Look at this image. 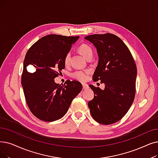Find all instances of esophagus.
Instances as JSON below:
<instances>
[{
  "label": "esophagus",
  "instance_id": "esophagus-1",
  "mask_svg": "<svg viewBox=\"0 0 158 158\" xmlns=\"http://www.w3.org/2000/svg\"><path fill=\"white\" fill-rule=\"evenodd\" d=\"M82 85H83V89H87L88 88V85L86 83H82Z\"/></svg>",
  "mask_w": 158,
  "mask_h": 158
}]
</instances>
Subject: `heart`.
<instances>
[{
  "label": "heart",
  "mask_w": 158,
  "mask_h": 158,
  "mask_svg": "<svg viewBox=\"0 0 158 158\" xmlns=\"http://www.w3.org/2000/svg\"><path fill=\"white\" fill-rule=\"evenodd\" d=\"M79 52L81 53L82 56L87 59L89 56H92V50L91 48L86 44H82L78 48ZM70 53H67L64 59V63L65 65H68L70 63ZM90 71L86 70L85 71L77 70L73 73V77L80 81H85L88 79V75L90 73Z\"/></svg>",
  "instance_id": "b5f03b06"
}]
</instances>
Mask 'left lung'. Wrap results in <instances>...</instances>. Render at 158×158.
<instances>
[{
	"label": "left lung",
	"instance_id": "left-lung-1",
	"mask_svg": "<svg viewBox=\"0 0 158 158\" xmlns=\"http://www.w3.org/2000/svg\"><path fill=\"white\" fill-rule=\"evenodd\" d=\"M85 39L94 44L99 56L93 80L105 85L104 90L89 85L94 98L88 102V107L95 121L102 125L113 124L124 117L134 102L135 61L127 45L114 34H94Z\"/></svg>",
	"mask_w": 158,
	"mask_h": 158
}]
</instances>
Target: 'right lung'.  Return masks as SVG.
I'll return each instance as SVG.
<instances>
[{
    "label": "right lung",
    "instance_id": "add662e5",
    "mask_svg": "<svg viewBox=\"0 0 158 158\" xmlns=\"http://www.w3.org/2000/svg\"><path fill=\"white\" fill-rule=\"evenodd\" d=\"M79 37L48 35L26 52L21 76L25 99L31 112L43 121L62 118L83 88L77 81L67 80L62 85L54 81L64 69L66 54ZM29 65L34 67L30 73L27 70Z\"/></svg>",
    "mask_w": 158,
    "mask_h": 158
}]
</instances>
